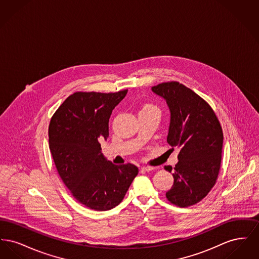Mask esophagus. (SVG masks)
<instances>
[{
  "label": "esophagus",
  "instance_id": "esophagus-1",
  "mask_svg": "<svg viewBox=\"0 0 259 259\" xmlns=\"http://www.w3.org/2000/svg\"><path fill=\"white\" fill-rule=\"evenodd\" d=\"M141 169H142V171H145V172H150V171H152L154 168H153V167H149V166H143Z\"/></svg>",
  "mask_w": 259,
  "mask_h": 259
}]
</instances>
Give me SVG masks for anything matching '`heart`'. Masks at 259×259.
<instances>
[{"instance_id": "obj_1", "label": "heart", "mask_w": 259, "mask_h": 259, "mask_svg": "<svg viewBox=\"0 0 259 259\" xmlns=\"http://www.w3.org/2000/svg\"><path fill=\"white\" fill-rule=\"evenodd\" d=\"M142 110H148V111H157L156 107H154V106H151V105H147V106H145V107H144Z\"/></svg>"}]
</instances>
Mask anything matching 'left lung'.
I'll list each match as a JSON object with an SVG mask.
<instances>
[{"label": "left lung", "instance_id": "obj_1", "mask_svg": "<svg viewBox=\"0 0 259 259\" xmlns=\"http://www.w3.org/2000/svg\"><path fill=\"white\" fill-rule=\"evenodd\" d=\"M151 91L170 111L168 144L180 148L178 163L165 166L174 185L166 197L181 208L195 205L215 184L222 162L223 134L217 115L191 89L179 82H164Z\"/></svg>", "mask_w": 259, "mask_h": 259}]
</instances>
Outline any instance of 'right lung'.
Returning <instances> with one entry per match:
<instances>
[{"instance_id":"obj_1","label":"right lung","mask_w":259,"mask_h":259,"mask_svg":"<svg viewBox=\"0 0 259 259\" xmlns=\"http://www.w3.org/2000/svg\"><path fill=\"white\" fill-rule=\"evenodd\" d=\"M126 94L76 92L50 120V149L59 176L79 203L95 210L117 206L139 172L130 163L112 164L101 150L111 111Z\"/></svg>"}]
</instances>
